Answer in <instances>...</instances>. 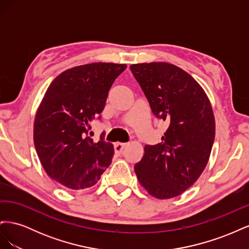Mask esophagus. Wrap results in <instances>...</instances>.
<instances>
[{"label": "esophagus", "mask_w": 249, "mask_h": 249, "mask_svg": "<svg viewBox=\"0 0 249 249\" xmlns=\"http://www.w3.org/2000/svg\"><path fill=\"white\" fill-rule=\"evenodd\" d=\"M126 146V143H120V142H117L114 144V150L116 154H122L123 150L124 149V147Z\"/></svg>", "instance_id": "1"}]
</instances>
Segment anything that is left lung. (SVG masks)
<instances>
[{
  "instance_id": "obj_1",
  "label": "left lung",
  "mask_w": 249,
  "mask_h": 249,
  "mask_svg": "<svg viewBox=\"0 0 249 249\" xmlns=\"http://www.w3.org/2000/svg\"><path fill=\"white\" fill-rule=\"evenodd\" d=\"M130 69L154 115L167 122L162 142L146 144L135 165L139 183L154 197H176L206 168L215 138V119L206 92L189 73L166 62Z\"/></svg>"
}]
</instances>
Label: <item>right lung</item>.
Instances as JSON below:
<instances>
[{
  "mask_svg": "<svg viewBox=\"0 0 249 249\" xmlns=\"http://www.w3.org/2000/svg\"><path fill=\"white\" fill-rule=\"evenodd\" d=\"M125 64L90 63L72 67L51 83L37 110L34 144L42 167L57 183L70 189H86L97 183L111 164L113 144L97 142L89 131L101 119L108 92Z\"/></svg>",
  "mask_w": 249,
  "mask_h": 249,
  "instance_id": "1",
  "label": "right lung"
}]
</instances>
